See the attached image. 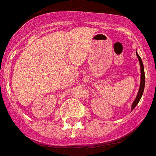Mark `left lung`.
<instances>
[{"mask_svg":"<svg viewBox=\"0 0 156 156\" xmlns=\"http://www.w3.org/2000/svg\"><path fill=\"white\" fill-rule=\"evenodd\" d=\"M137 58L139 59V62L140 64V69H141V78H140V90H139L138 94H137L136 98L135 99L134 102L133 103V105H132V110L134 109V108L137 105V104L139 103L141 97L143 95V93H144V86H145V74H144V64H143L142 59L140 57L138 54L136 52Z\"/></svg>","mask_w":156,"mask_h":156,"instance_id":"8db88e82","label":"left lung"}]
</instances>
